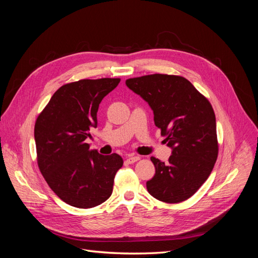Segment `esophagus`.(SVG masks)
<instances>
[{
    "label": "esophagus",
    "instance_id": "34e87169",
    "mask_svg": "<svg viewBox=\"0 0 258 258\" xmlns=\"http://www.w3.org/2000/svg\"><path fill=\"white\" fill-rule=\"evenodd\" d=\"M139 159H140V157H139V156H136V155H129L127 157V161L129 163H134V162L138 161Z\"/></svg>",
    "mask_w": 258,
    "mask_h": 258
}]
</instances>
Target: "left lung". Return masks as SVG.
Here are the masks:
<instances>
[{"instance_id": "8db88e82", "label": "left lung", "mask_w": 258, "mask_h": 258, "mask_svg": "<svg viewBox=\"0 0 258 258\" xmlns=\"http://www.w3.org/2000/svg\"><path fill=\"white\" fill-rule=\"evenodd\" d=\"M154 113L156 127L172 148L169 163L151 157L155 175L147 191L167 204L190 198L211 174L218 154L216 120L209 100L182 76L152 74L126 81Z\"/></svg>"}]
</instances>
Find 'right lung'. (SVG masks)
I'll list each match as a JSON object with an SVG mask.
<instances>
[{"label":"right lung","instance_id":"right-lung-1","mask_svg":"<svg viewBox=\"0 0 258 258\" xmlns=\"http://www.w3.org/2000/svg\"><path fill=\"white\" fill-rule=\"evenodd\" d=\"M119 82L81 80L61 86L36 119L38 168L52 191L72 207L89 209L103 204L122 167L118 154L101 155L86 143L90 129L97 128L99 104Z\"/></svg>","mask_w":258,"mask_h":258}]
</instances>
